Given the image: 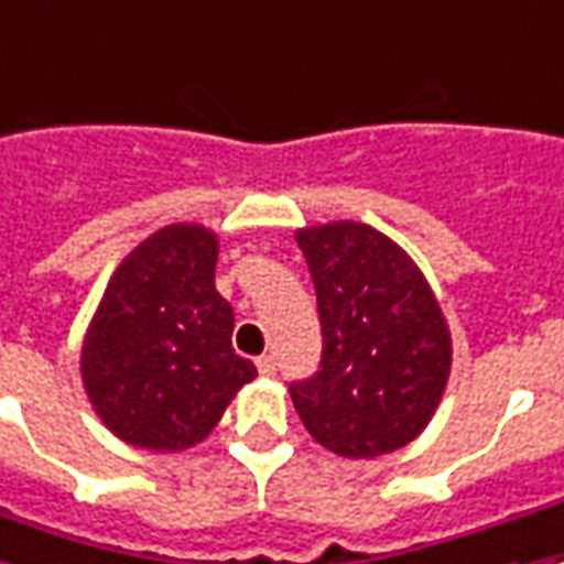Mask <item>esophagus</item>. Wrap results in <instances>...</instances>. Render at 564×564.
Here are the masks:
<instances>
[{
  "mask_svg": "<svg viewBox=\"0 0 564 564\" xmlns=\"http://www.w3.org/2000/svg\"><path fill=\"white\" fill-rule=\"evenodd\" d=\"M256 367H259V373H262V377H274L278 361H274V355H262V358H256Z\"/></svg>",
  "mask_w": 564,
  "mask_h": 564,
  "instance_id": "obj_1",
  "label": "esophagus"
}]
</instances>
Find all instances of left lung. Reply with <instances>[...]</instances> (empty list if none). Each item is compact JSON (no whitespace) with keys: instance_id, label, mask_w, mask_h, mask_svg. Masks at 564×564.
<instances>
[{"instance_id":"left-lung-1","label":"left lung","mask_w":564,"mask_h":564,"mask_svg":"<svg viewBox=\"0 0 564 564\" xmlns=\"http://www.w3.org/2000/svg\"><path fill=\"white\" fill-rule=\"evenodd\" d=\"M314 283L321 364L290 382L299 420L339 457L413 442L451 373V333L411 256L361 221L296 234Z\"/></svg>"}]
</instances>
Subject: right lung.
Returning <instances> with one entry per match:
<instances>
[{
    "mask_svg": "<svg viewBox=\"0 0 564 564\" xmlns=\"http://www.w3.org/2000/svg\"><path fill=\"white\" fill-rule=\"evenodd\" d=\"M218 240L170 225L107 283L83 346L91 408L122 442L185 451L203 442L256 364L231 346L234 312L216 290Z\"/></svg>",
    "mask_w": 564,
    "mask_h": 564,
    "instance_id": "right-lung-1",
    "label": "right lung"
}]
</instances>
